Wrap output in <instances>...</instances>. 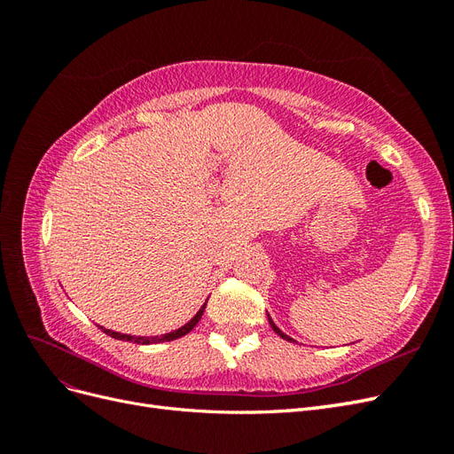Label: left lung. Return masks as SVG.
Listing matches in <instances>:
<instances>
[{
	"instance_id": "8db88e82",
	"label": "left lung",
	"mask_w": 454,
	"mask_h": 454,
	"mask_svg": "<svg viewBox=\"0 0 454 454\" xmlns=\"http://www.w3.org/2000/svg\"><path fill=\"white\" fill-rule=\"evenodd\" d=\"M269 322H270V327H272V329H274V332H277V333H278V335H280V337H282V339H286V340H292V339H290V337H287V335H286V333H282V332H280V329H278V327H277V325H274V322H272V320H270V318H269Z\"/></svg>"
}]
</instances>
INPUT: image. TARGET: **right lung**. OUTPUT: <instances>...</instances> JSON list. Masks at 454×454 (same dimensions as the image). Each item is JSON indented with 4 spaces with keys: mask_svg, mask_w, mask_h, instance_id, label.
<instances>
[{
    "mask_svg": "<svg viewBox=\"0 0 454 454\" xmlns=\"http://www.w3.org/2000/svg\"><path fill=\"white\" fill-rule=\"evenodd\" d=\"M204 309H206V303L200 307V310L195 314V318L191 320V322H187L184 327H180V329H176V332H170V333H167V335H162V337H132V335H125V333H117V332H112V329H106V327H102V332L106 333V335H109V337H114V339H119V340H130V342H136V345H151V342H162V340H174V339H180V337H184V335H187L191 329H193L197 324H199V320H200V316H202V312H204Z\"/></svg>",
    "mask_w": 454,
    "mask_h": 454,
    "instance_id": "obj_1",
    "label": "right lung"
}]
</instances>
